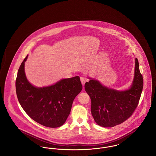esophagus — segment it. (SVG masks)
Returning <instances> with one entry per match:
<instances>
[{"instance_id":"obj_1","label":"esophagus","mask_w":156,"mask_h":156,"mask_svg":"<svg viewBox=\"0 0 156 156\" xmlns=\"http://www.w3.org/2000/svg\"><path fill=\"white\" fill-rule=\"evenodd\" d=\"M80 81H81V83H82V85L84 86V84H85V82H86V79L83 77H80Z\"/></svg>"}]
</instances>
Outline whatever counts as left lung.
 <instances>
[{"instance_id":"8db88e82","label":"left lung","mask_w":156,"mask_h":156,"mask_svg":"<svg viewBox=\"0 0 156 156\" xmlns=\"http://www.w3.org/2000/svg\"><path fill=\"white\" fill-rule=\"evenodd\" d=\"M89 79L84 84V89L90 96L91 115L98 125L113 127L131 116L138 105L143 87V79L137 58L134 78L128 89L115 90L93 78L89 77Z\"/></svg>"}]
</instances>
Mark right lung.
<instances>
[{"instance_id": "right-lung-1", "label": "right lung", "mask_w": 156, "mask_h": 156, "mask_svg": "<svg viewBox=\"0 0 156 156\" xmlns=\"http://www.w3.org/2000/svg\"><path fill=\"white\" fill-rule=\"evenodd\" d=\"M27 57L17 72L16 90L19 102L27 115L37 123L48 127H58L66 122L74 98L82 91L80 77L63 79L48 86H34L25 74Z\"/></svg>"}]
</instances>
